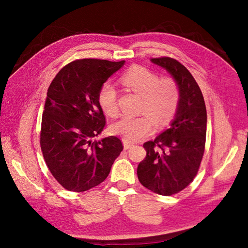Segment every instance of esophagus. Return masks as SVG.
<instances>
[{"instance_id": "esophagus-1", "label": "esophagus", "mask_w": 248, "mask_h": 248, "mask_svg": "<svg viewBox=\"0 0 248 248\" xmlns=\"http://www.w3.org/2000/svg\"><path fill=\"white\" fill-rule=\"evenodd\" d=\"M123 146H124V150H128L132 147V145L130 144V142H127L125 140H123Z\"/></svg>"}]
</instances>
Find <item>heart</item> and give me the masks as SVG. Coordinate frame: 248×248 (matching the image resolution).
Instances as JSON below:
<instances>
[{
  "mask_svg": "<svg viewBox=\"0 0 248 248\" xmlns=\"http://www.w3.org/2000/svg\"><path fill=\"white\" fill-rule=\"evenodd\" d=\"M121 84L141 96L138 117L124 116L110 125V132L125 141L134 142L144 139L153 126L170 123L176 115L180 101V90L171 78H161L142 66H132L120 78ZM99 108L108 117L118 115L117 90L110 81L101 85L97 95Z\"/></svg>",
  "mask_w": 248,
  "mask_h": 248,
  "instance_id": "heart-1",
  "label": "heart"
}]
</instances>
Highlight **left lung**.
I'll return each instance as SVG.
<instances>
[{
    "instance_id": "left-lung-1",
    "label": "left lung",
    "mask_w": 248,
    "mask_h": 248,
    "mask_svg": "<svg viewBox=\"0 0 248 248\" xmlns=\"http://www.w3.org/2000/svg\"><path fill=\"white\" fill-rule=\"evenodd\" d=\"M151 62L176 80L180 101L170 128L144 144L147 155L139 164L138 177L146 188L168 197L183 190L198 174L205 151L207 110L201 89L185 66L169 57Z\"/></svg>"
}]
</instances>
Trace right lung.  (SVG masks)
<instances>
[{"label": "right lung", "instance_id": "add662e5", "mask_svg": "<svg viewBox=\"0 0 248 248\" xmlns=\"http://www.w3.org/2000/svg\"><path fill=\"white\" fill-rule=\"evenodd\" d=\"M124 63L77 60L59 71L47 90L41 151L51 175L67 190L81 192L99 185L123 150L116 137L92 139L106 126L97 100L99 88Z\"/></svg>", "mask_w": 248, "mask_h": 248}]
</instances>
